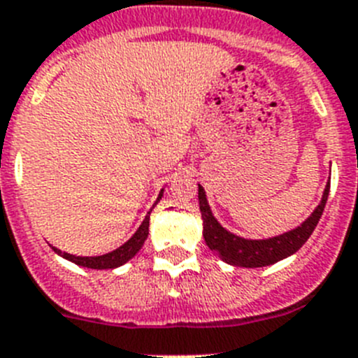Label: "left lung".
Wrapping results in <instances>:
<instances>
[{
    "label": "left lung",
    "mask_w": 358,
    "mask_h": 358,
    "mask_svg": "<svg viewBox=\"0 0 358 358\" xmlns=\"http://www.w3.org/2000/svg\"><path fill=\"white\" fill-rule=\"evenodd\" d=\"M328 194H330V182H328L324 192H322V199L319 202V206L296 229L287 231L283 235L271 236V238L251 240L235 235V233H231L226 227L220 226V222L211 213L206 192L199 185V208H201L202 226H204L202 227V236H204V242H206L208 248L213 252H217L226 264L245 268L273 265L303 248V243L314 233L319 218H321L322 211H324Z\"/></svg>",
    "instance_id": "obj_1"
}]
</instances>
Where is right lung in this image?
<instances>
[{
	"label": "right lung",
	"instance_id": "1",
	"mask_svg": "<svg viewBox=\"0 0 358 358\" xmlns=\"http://www.w3.org/2000/svg\"><path fill=\"white\" fill-rule=\"evenodd\" d=\"M163 192L164 189H161L159 192V197H157V201L154 202V206H156L157 202H159V199L163 197ZM150 211H148L147 217H145V220L141 222V226L138 227V231H136L134 235H132L127 242L123 243V245H120V248L115 249V251L107 252V255L75 256V255H69V252H62L61 249L53 248V245H52V249L59 256H62V258H66V260L73 262V264L80 265V267L98 268V271H102V268H116V267H120V265L127 264L131 258H134L136 252L143 248L145 240H147V236H148V220H150Z\"/></svg>",
	"mask_w": 358,
	"mask_h": 358
}]
</instances>
